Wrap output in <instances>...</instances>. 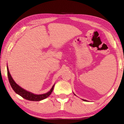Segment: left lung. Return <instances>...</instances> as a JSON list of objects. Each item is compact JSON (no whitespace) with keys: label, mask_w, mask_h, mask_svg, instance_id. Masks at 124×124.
Segmentation results:
<instances>
[{"label":"left lung","mask_w":124,"mask_h":124,"mask_svg":"<svg viewBox=\"0 0 124 124\" xmlns=\"http://www.w3.org/2000/svg\"><path fill=\"white\" fill-rule=\"evenodd\" d=\"M83 101H86L85 100H83Z\"/></svg>","instance_id":"1"}]
</instances>
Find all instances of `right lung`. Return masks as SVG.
Segmentation results:
<instances>
[{
    "mask_svg": "<svg viewBox=\"0 0 124 124\" xmlns=\"http://www.w3.org/2000/svg\"><path fill=\"white\" fill-rule=\"evenodd\" d=\"M7 71H8V79H9V81L10 83V84L11 85L12 89L14 90V91L16 92V93H17L18 95L21 96L23 98L29 101H39L43 100L45 98H47V97L51 95L52 91H53L54 87V85L52 86L51 89L50 90V91H49L47 93L45 94H42V95H34L32 93H31L30 92H28L23 89L22 88L19 86L15 82L13 79L12 78L11 75L10 74V72L9 71V69L7 67Z\"/></svg>",
    "mask_w": 124,
    "mask_h": 124,
    "instance_id": "add662e5",
    "label": "right lung"
}]
</instances>
